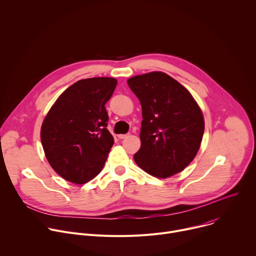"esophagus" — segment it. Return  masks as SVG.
Instances as JSON below:
<instances>
[{
    "label": "esophagus",
    "instance_id": "34e87169",
    "mask_svg": "<svg viewBox=\"0 0 256 256\" xmlns=\"http://www.w3.org/2000/svg\"><path fill=\"white\" fill-rule=\"evenodd\" d=\"M118 138H120V140H124V138H128V134H118Z\"/></svg>",
    "mask_w": 256,
    "mask_h": 256
}]
</instances>
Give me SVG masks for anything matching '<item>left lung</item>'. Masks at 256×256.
<instances>
[{
    "label": "left lung",
    "instance_id": "1",
    "mask_svg": "<svg viewBox=\"0 0 256 256\" xmlns=\"http://www.w3.org/2000/svg\"><path fill=\"white\" fill-rule=\"evenodd\" d=\"M128 84L142 106L140 148L134 160L144 172L168 178L196 156L204 120L190 92L163 72L130 78Z\"/></svg>",
    "mask_w": 256,
    "mask_h": 256
}]
</instances>
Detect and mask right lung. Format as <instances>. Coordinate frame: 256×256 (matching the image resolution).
Returning <instances> with one entry per match:
<instances>
[{"label":"right lung","mask_w":256,"mask_h":256,"mask_svg":"<svg viewBox=\"0 0 256 256\" xmlns=\"http://www.w3.org/2000/svg\"><path fill=\"white\" fill-rule=\"evenodd\" d=\"M118 80H80L66 89L46 116L40 140L46 160L64 179L84 184L103 169L114 140L106 128L105 103Z\"/></svg>","instance_id":"1"}]
</instances>
